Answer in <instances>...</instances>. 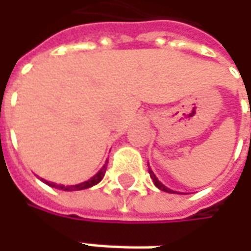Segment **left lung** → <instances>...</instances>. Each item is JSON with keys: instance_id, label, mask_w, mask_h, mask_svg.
<instances>
[{"instance_id": "8db88e82", "label": "left lung", "mask_w": 251, "mask_h": 251, "mask_svg": "<svg viewBox=\"0 0 251 251\" xmlns=\"http://www.w3.org/2000/svg\"><path fill=\"white\" fill-rule=\"evenodd\" d=\"M150 176H151V178H152V181H153V184H155V186H156V187L159 188V190H162V191H168V193H173V191H172V190H169L168 187H165V186H163V184H162V183H160L159 180H158V178H156V176H155V175H153V172H152V170H151V169H150Z\"/></svg>"}]
</instances>
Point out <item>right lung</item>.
Segmentation results:
<instances>
[{
  "mask_svg": "<svg viewBox=\"0 0 251 251\" xmlns=\"http://www.w3.org/2000/svg\"><path fill=\"white\" fill-rule=\"evenodd\" d=\"M106 168H107V160H106V163H104V166L93 176L91 177L88 181H83L81 184H75V186H61V184H54V183H49V181H46L49 186H51V187L55 188H60V190H65V191H73V190H83V188H89L92 186H95V184H98L99 181H100L103 176H104V173H106ZM44 181V180H43Z\"/></svg>",
  "mask_w": 251,
  "mask_h": 251,
  "instance_id": "add662e5",
  "label": "right lung"
}]
</instances>
